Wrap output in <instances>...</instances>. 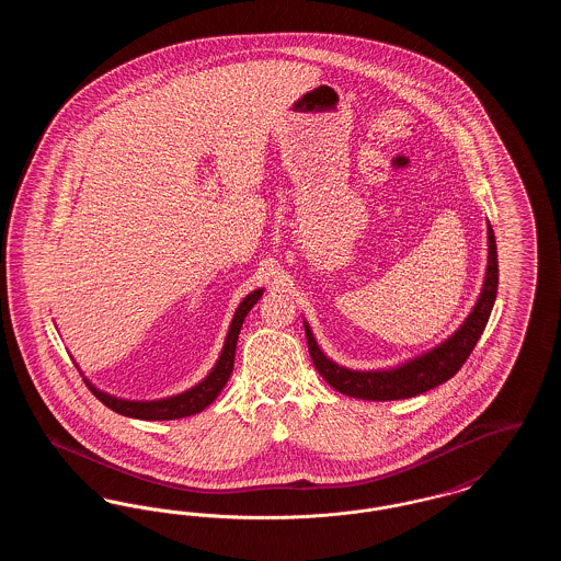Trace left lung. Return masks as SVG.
I'll return each instance as SVG.
<instances>
[{"instance_id":"left-lung-1","label":"left lung","mask_w":561,"mask_h":561,"mask_svg":"<svg viewBox=\"0 0 561 561\" xmlns=\"http://www.w3.org/2000/svg\"><path fill=\"white\" fill-rule=\"evenodd\" d=\"M488 268H485V282L481 290L478 305L473 307L471 316L456 330L453 336L442 343L439 347L428 351L425 355L403 364L396 370H380V373H355L336 366L321 353L309 325L305 323L307 345L313 359V366L323 376V380L336 389L339 393L357 398V400L393 401L408 400L414 396H421L428 389L450 380L454 374L462 368L467 357L471 355L473 347L478 345L485 323L490 320L496 290H499V256H496V240L494 231L488 225Z\"/></svg>"}]
</instances>
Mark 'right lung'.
Returning <instances> with one entry per match:
<instances>
[{"label": "right lung", "instance_id": "obj_1", "mask_svg": "<svg viewBox=\"0 0 561 561\" xmlns=\"http://www.w3.org/2000/svg\"><path fill=\"white\" fill-rule=\"evenodd\" d=\"M261 294H263V290H254V293L248 294L241 300V305L238 307V311H236V318L231 321V328H229V334H227L222 353L218 357V364L214 366L213 373L208 374L197 387L188 389V391L176 396V398H168V400L160 401L117 400V398H111L107 393L94 389L92 385H88L90 391L96 396V400L103 401L113 412L130 416V419H140V421H174V419H183V416H191V414L202 412L206 405H210L218 398V393L222 391V387L227 385L229 376L233 373L236 345H238L241 323L245 320L248 311L256 305Z\"/></svg>", "mask_w": 561, "mask_h": 561}]
</instances>
